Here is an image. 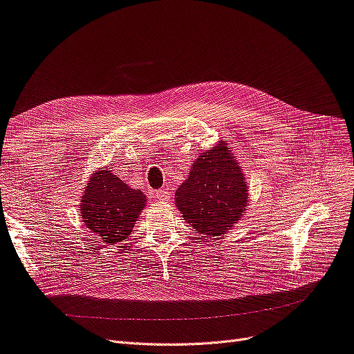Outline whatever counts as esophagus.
<instances>
[{"instance_id": "1", "label": "esophagus", "mask_w": 354, "mask_h": 354, "mask_svg": "<svg viewBox=\"0 0 354 354\" xmlns=\"http://www.w3.org/2000/svg\"><path fill=\"white\" fill-rule=\"evenodd\" d=\"M169 198H171V192L167 189L155 192V199L158 201H169Z\"/></svg>"}]
</instances>
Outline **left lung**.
I'll return each mask as SVG.
<instances>
[{
	"instance_id": "obj_1",
	"label": "left lung",
	"mask_w": 354,
	"mask_h": 354,
	"mask_svg": "<svg viewBox=\"0 0 354 354\" xmlns=\"http://www.w3.org/2000/svg\"><path fill=\"white\" fill-rule=\"evenodd\" d=\"M224 140L195 160L189 178L176 192L177 208L201 234L221 236L248 207V185Z\"/></svg>"
}]
</instances>
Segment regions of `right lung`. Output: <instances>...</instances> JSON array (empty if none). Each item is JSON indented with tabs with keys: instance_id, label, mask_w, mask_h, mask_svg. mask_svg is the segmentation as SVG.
Wrapping results in <instances>:
<instances>
[{
	"instance_id": "1",
	"label": "right lung",
	"mask_w": 354,
	"mask_h": 354,
	"mask_svg": "<svg viewBox=\"0 0 354 354\" xmlns=\"http://www.w3.org/2000/svg\"><path fill=\"white\" fill-rule=\"evenodd\" d=\"M146 205L142 190L133 189L108 169L90 177L81 198V218L87 229L108 245L125 241Z\"/></svg>"
}]
</instances>
